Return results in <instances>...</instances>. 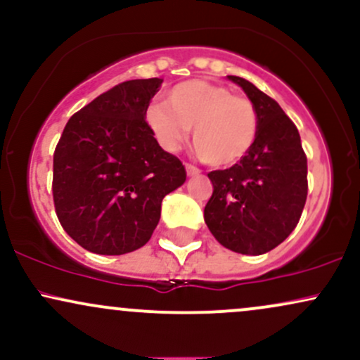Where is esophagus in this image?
Wrapping results in <instances>:
<instances>
[{
  "mask_svg": "<svg viewBox=\"0 0 360 360\" xmlns=\"http://www.w3.org/2000/svg\"><path fill=\"white\" fill-rule=\"evenodd\" d=\"M186 172H188V176L191 177V176H198L201 171H200V169H198V167L191 166V164H186Z\"/></svg>",
  "mask_w": 360,
  "mask_h": 360,
  "instance_id": "obj_1",
  "label": "esophagus"
}]
</instances>
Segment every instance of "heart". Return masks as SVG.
<instances>
[{"instance_id": "b5f03b06", "label": "heart", "mask_w": 360, "mask_h": 360, "mask_svg": "<svg viewBox=\"0 0 360 360\" xmlns=\"http://www.w3.org/2000/svg\"><path fill=\"white\" fill-rule=\"evenodd\" d=\"M147 125L167 152H176L193 127V143L205 162L232 167L250 152L259 134L254 103L226 86L186 81L167 93L166 103H152Z\"/></svg>"}]
</instances>
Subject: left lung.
<instances>
[{"label": "left lung", "instance_id": "8db88e82", "mask_svg": "<svg viewBox=\"0 0 360 360\" xmlns=\"http://www.w3.org/2000/svg\"><path fill=\"white\" fill-rule=\"evenodd\" d=\"M226 77L254 103L259 134L240 162L208 174L213 194L205 221L223 247L260 255L286 240L298 225L308 194L307 155L298 128L278 103L243 77Z\"/></svg>", "mask_w": 360, "mask_h": 360}]
</instances>
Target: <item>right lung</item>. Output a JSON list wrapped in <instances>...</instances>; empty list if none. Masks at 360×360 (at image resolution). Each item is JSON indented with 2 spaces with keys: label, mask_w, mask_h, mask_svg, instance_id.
Segmentation results:
<instances>
[{
  "label": "right lung",
  "mask_w": 360,
  "mask_h": 360,
  "mask_svg": "<svg viewBox=\"0 0 360 360\" xmlns=\"http://www.w3.org/2000/svg\"><path fill=\"white\" fill-rule=\"evenodd\" d=\"M162 79H131L74 113L53 152V205L82 249L122 255L150 240L166 194L184 184L146 113Z\"/></svg>",
  "instance_id": "add662e5"
}]
</instances>
